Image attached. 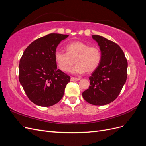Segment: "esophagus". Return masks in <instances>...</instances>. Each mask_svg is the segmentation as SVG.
Masks as SVG:
<instances>
[{
    "label": "esophagus",
    "instance_id": "obj_1",
    "mask_svg": "<svg viewBox=\"0 0 146 146\" xmlns=\"http://www.w3.org/2000/svg\"><path fill=\"white\" fill-rule=\"evenodd\" d=\"M80 80V78H76V77H71L70 78V80L71 81H78Z\"/></svg>",
    "mask_w": 146,
    "mask_h": 146
}]
</instances>
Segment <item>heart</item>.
Instances as JSON below:
<instances>
[{
    "mask_svg": "<svg viewBox=\"0 0 146 146\" xmlns=\"http://www.w3.org/2000/svg\"><path fill=\"white\" fill-rule=\"evenodd\" d=\"M65 50L66 53L56 50L54 54L55 62L62 71H69L75 62L77 64L72 73L78 74L93 72L100 64L102 55L98 46H89L87 43L76 41L66 45Z\"/></svg>",
    "mask_w": 146,
    "mask_h": 146,
    "instance_id": "1",
    "label": "heart"
}]
</instances>
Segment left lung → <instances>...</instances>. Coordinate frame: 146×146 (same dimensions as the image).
Instances as JSON below:
<instances>
[{
    "label": "left lung",
    "instance_id": "obj_1",
    "mask_svg": "<svg viewBox=\"0 0 146 146\" xmlns=\"http://www.w3.org/2000/svg\"><path fill=\"white\" fill-rule=\"evenodd\" d=\"M101 52L100 64L89 79L90 86L83 91V99L94 105L112 102L120 93L127 77L128 63L117 44L99 35H92Z\"/></svg>",
    "mask_w": 146,
    "mask_h": 146
}]
</instances>
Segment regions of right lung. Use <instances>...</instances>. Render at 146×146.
<instances>
[{
    "instance_id": "obj_1",
    "label": "right lung",
    "mask_w": 146,
    "mask_h": 146,
    "mask_svg": "<svg viewBox=\"0 0 146 146\" xmlns=\"http://www.w3.org/2000/svg\"><path fill=\"white\" fill-rule=\"evenodd\" d=\"M68 35L50 33L34 41L20 60L19 80L29 99L41 107L54 105L63 98L70 78L57 69L54 54Z\"/></svg>"
}]
</instances>
